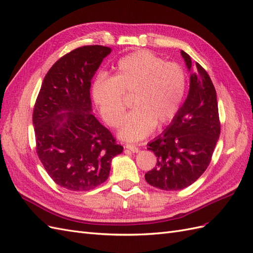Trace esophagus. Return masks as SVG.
I'll use <instances>...</instances> for the list:
<instances>
[{"mask_svg":"<svg viewBox=\"0 0 253 253\" xmlns=\"http://www.w3.org/2000/svg\"><path fill=\"white\" fill-rule=\"evenodd\" d=\"M127 150H129L130 152H132V153H138L139 152V148L135 146V145H132V144H126V146H125Z\"/></svg>","mask_w":253,"mask_h":253,"instance_id":"1","label":"esophagus"}]
</instances>
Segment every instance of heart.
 Returning a JSON list of instances; mask_svg holds the SVG:
<instances>
[{
	"mask_svg": "<svg viewBox=\"0 0 253 253\" xmlns=\"http://www.w3.org/2000/svg\"><path fill=\"white\" fill-rule=\"evenodd\" d=\"M186 85V73L178 64L166 63L150 51L141 50L119 60L111 78H97L92 97L103 121L119 127L125 112L123 94H132L133 109L125 116L119 135L126 141H139L155 126L174 120L182 107Z\"/></svg>",
	"mask_w": 253,
	"mask_h": 253,
	"instance_id": "heart-1",
	"label": "heart"
}]
</instances>
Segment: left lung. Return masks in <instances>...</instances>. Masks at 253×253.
<instances>
[{"label": "left lung", "instance_id": "1", "mask_svg": "<svg viewBox=\"0 0 253 253\" xmlns=\"http://www.w3.org/2000/svg\"><path fill=\"white\" fill-rule=\"evenodd\" d=\"M190 71L189 92L166 130L148 143L157 157L145 180L161 190L176 191L192 185L209 167L220 134L215 86L199 63L180 51Z\"/></svg>", "mask_w": 253, "mask_h": 253}]
</instances>
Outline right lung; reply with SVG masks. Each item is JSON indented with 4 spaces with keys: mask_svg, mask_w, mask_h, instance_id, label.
<instances>
[{
    "mask_svg": "<svg viewBox=\"0 0 253 253\" xmlns=\"http://www.w3.org/2000/svg\"><path fill=\"white\" fill-rule=\"evenodd\" d=\"M111 48L84 46L62 56L42 81L33 112L36 152L65 189L87 191L109 177L124 150L92 113L90 81Z\"/></svg>",
    "mask_w": 253,
    "mask_h": 253,
    "instance_id": "obj_1",
    "label": "right lung"
}]
</instances>
